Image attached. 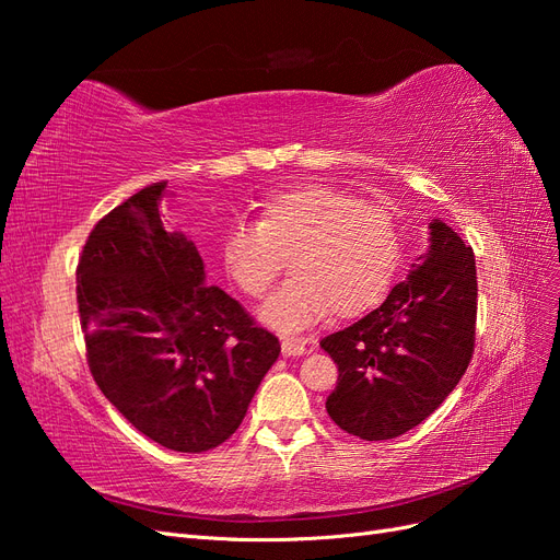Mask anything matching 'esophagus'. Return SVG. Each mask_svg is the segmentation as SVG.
<instances>
[{
	"mask_svg": "<svg viewBox=\"0 0 560 560\" xmlns=\"http://www.w3.org/2000/svg\"><path fill=\"white\" fill-rule=\"evenodd\" d=\"M280 348L284 358H301V354L308 352L306 341H301V338H282Z\"/></svg>",
	"mask_w": 560,
	"mask_h": 560,
	"instance_id": "esophagus-1",
	"label": "esophagus"
}]
</instances>
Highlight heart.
<instances>
[{"label":"heart","mask_w":560,"mask_h":560,"mask_svg":"<svg viewBox=\"0 0 560 560\" xmlns=\"http://www.w3.org/2000/svg\"><path fill=\"white\" fill-rule=\"evenodd\" d=\"M219 254L249 299H261L292 259V280L259 311L264 325L290 334L329 313L376 308L399 270L401 235L387 210L331 184H301L266 198L257 224L226 229Z\"/></svg>","instance_id":"obj_1"}]
</instances>
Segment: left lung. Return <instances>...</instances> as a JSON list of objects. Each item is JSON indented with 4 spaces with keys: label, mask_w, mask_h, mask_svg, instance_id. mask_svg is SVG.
I'll list each match as a JSON object with an SVG mask.
<instances>
[{
    "label": "left lung",
    "mask_w": 560,
    "mask_h": 560,
    "mask_svg": "<svg viewBox=\"0 0 560 560\" xmlns=\"http://www.w3.org/2000/svg\"><path fill=\"white\" fill-rule=\"evenodd\" d=\"M404 282L319 346L338 366L327 413L338 428L383 442L420 425L460 383L474 352L477 264L442 219Z\"/></svg>",
    "instance_id": "1"
}]
</instances>
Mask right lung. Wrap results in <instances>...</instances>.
I'll return each mask as SVG.
<instances>
[{
	"instance_id": "obj_1",
	"label": "right lung",
	"mask_w": 560,
	"mask_h": 560,
	"mask_svg": "<svg viewBox=\"0 0 560 560\" xmlns=\"http://www.w3.org/2000/svg\"><path fill=\"white\" fill-rule=\"evenodd\" d=\"M165 182L100 219L79 257L77 301L91 374L135 430L179 453L241 428L280 354L238 301L206 284V264L165 229Z\"/></svg>"
}]
</instances>
